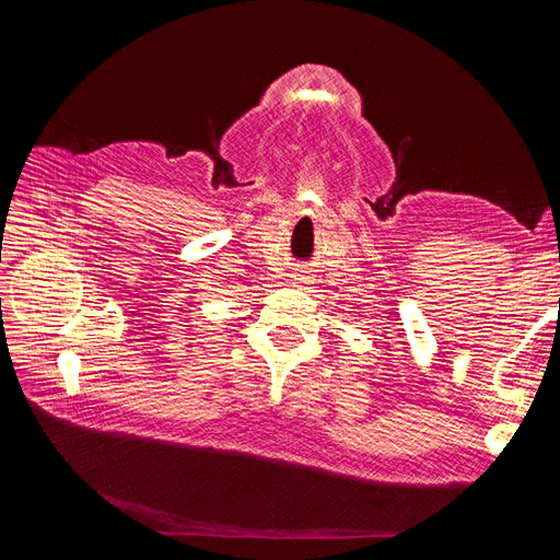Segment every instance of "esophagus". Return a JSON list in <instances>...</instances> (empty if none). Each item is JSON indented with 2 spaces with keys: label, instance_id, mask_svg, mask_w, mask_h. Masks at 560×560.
I'll return each mask as SVG.
<instances>
[{
  "label": "esophagus",
  "instance_id": "1",
  "mask_svg": "<svg viewBox=\"0 0 560 560\" xmlns=\"http://www.w3.org/2000/svg\"><path fill=\"white\" fill-rule=\"evenodd\" d=\"M303 282H307L305 271L303 273H291V284H303Z\"/></svg>",
  "mask_w": 560,
  "mask_h": 560
}]
</instances>
